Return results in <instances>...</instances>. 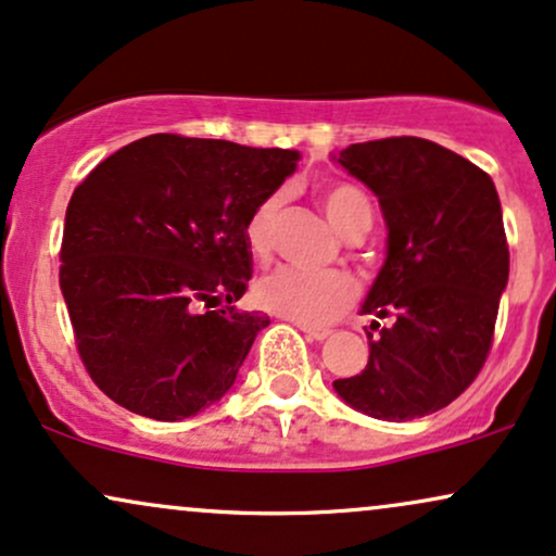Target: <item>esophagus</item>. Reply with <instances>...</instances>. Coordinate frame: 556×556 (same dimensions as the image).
Wrapping results in <instances>:
<instances>
[{
  "label": "esophagus",
  "mask_w": 556,
  "mask_h": 556,
  "mask_svg": "<svg viewBox=\"0 0 556 556\" xmlns=\"http://www.w3.org/2000/svg\"><path fill=\"white\" fill-rule=\"evenodd\" d=\"M300 331H303L311 342H324V339L331 337V329H316V326H300Z\"/></svg>",
  "instance_id": "obj_1"
}]
</instances>
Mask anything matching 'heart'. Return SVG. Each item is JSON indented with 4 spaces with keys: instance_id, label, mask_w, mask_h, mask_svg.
Returning a JSON list of instances; mask_svg holds the SVG:
<instances>
[{
    "instance_id": "heart-1",
    "label": "heart",
    "mask_w": 556,
    "mask_h": 556,
    "mask_svg": "<svg viewBox=\"0 0 556 556\" xmlns=\"http://www.w3.org/2000/svg\"><path fill=\"white\" fill-rule=\"evenodd\" d=\"M326 217L344 238L357 240L372 227V202L359 186L329 180L318 189ZM282 212V193H269L249 214L243 227L245 245L253 256L266 261L274 251L277 219ZM357 300V282L344 271H303L285 266L256 285V303L264 311L295 320L300 326H326L350 311Z\"/></svg>"
}]
</instances>
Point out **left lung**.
<instances>
[{
    "mask_svg": "<svg viewBox=\"0 0 556 556\" xmlns=\"http://www.w3.org/2000/svg\"><path fill=\"white\" fill-rule=\"evenodd\" d=\"M339 163L370 186L388 225V258L367 292L370 359L333 380L346 404L386 422L427 417L473 383L492 350L510 271L492 178L419 137L350 144Z\"/></svg>",
    "mask_w": 556,
    "mask_h": 556,
    "instance_id": "left-lung-1",
    "label": "left lung"
}]
</instances>
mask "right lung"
I'll return each mask as SVG.
<instances>
[{"instance_id":"obj_1","label":"right lung","mask_w":556,"mask_h":556,"mask_svg":"<svg viewBox=\"0 0 556 556\" xmlns=\"http://www.w3.org/2000/svg\"><path fill=\"white\" fill-rule=\"evenodd\" d=\"M295 150L150 134L72 193L59 285L87 376L142 417L176 422L236 380L269 316L238 311L249 214L295 170Z\"/></svg>"}]
</instances>
